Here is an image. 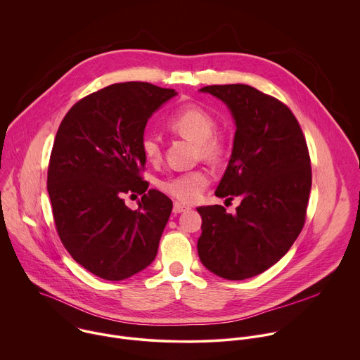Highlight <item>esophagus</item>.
I'll return each instance as SVG.
<instances>
[{"label":"esophagus","instance_id":"34e87169","mask_svg":"<svg viewBox=\"0 0 360 360\" xmlns=\"http://www.w3.org/2000/svg\"><path fill=\"white\" fill-rule=\"evenodd\" d=\"M188 210H190V208H188L187 205L181 204V202H174V205H173V212H174V214L186 212V211H188Z\"/></svg>","mask_w":360,"mask_h":360}]
</instances>
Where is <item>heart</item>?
<instances>
[{"label": "heart", "instance_id": "b5f03b06", "mask_svg": "<svg viewBox=\"0 0 360 360\" xmlns=\"http://www.w3.org/2000/svg\"><path fill=\"white\" fill-rule=\"evenodd\" d=\"M170 132L195 142L198 158L218 163L226 153L225 138L217 132L215 117L198 104H186L177 108L166 120ZM141 150L149 162H158L162 158V142L155 134H145L141 139ZM210 177L204 169H195L170 176L159 183L162 191L181 202H194L200 198L208 186Z\"/></svg>", "mask_w": 360, "mask_h": 360}]
</instances>
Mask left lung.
I'll use <instances>...</instances> for the list:
<instances>
[{
  "label": "left lung",
  "instance_id": "1",
  "mask_svg": "<svg viewBox=\"0 0 360 360\" xmlns=\"http://www.w3.org/2000/svg\"><path fill=\"white\" fill-rule=\"evenodd\" d=\"M232 112L233 149L215 195L240 200L236 214L204 205L197 250L202 264L228 280L257 276L300 235L311 191V160L301 127L277 98L246 84L207 86Z\"/></svg>",
  "mask_w": 360,
  "mask_h": 360
}]
</instances>
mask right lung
<instances>
[{"label": "right lung", "mask_w": 360, "mask_h": 360, "mask_svg": "<svg viewBox=\"0 0 360 360\" xmlns=\"http://www.w3.org/2000/svg\"><path fill=\"white\" fill-rule=\"evenodd\" d=\"M173 89L117 83L77 101L65 115L51 153L48 193L58 235L93 274L118 281L148 267L173 202L141 173V139L150 115ZM142 195L138 210L123 195Z\"/></svg>", "instance_id": "right-lung-1"}]
</instances>
